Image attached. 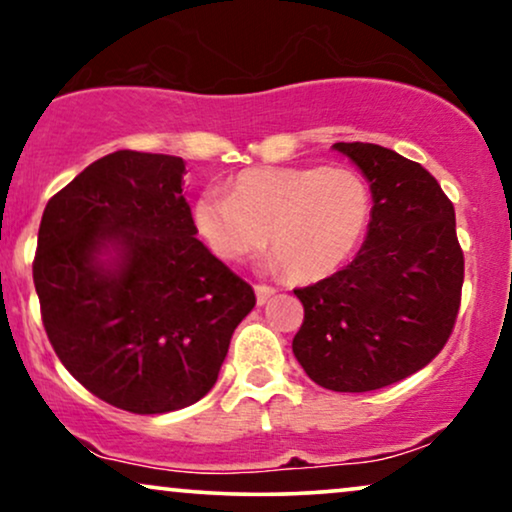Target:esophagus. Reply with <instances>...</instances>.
Here are the masks:
<instances>
[{
	"instance_id": "esophagus-1",
	"label": "esophagus",
	"mask_w": 512,
	"mask_h": 512,
	"mask_svg": "<svg viewBox=\"0 0 512 512\" xmlns=\"http://www.w3.org/2000/svg\"><path fill=\"white\" fill-rule=\"evenodd\" d=\"M254 289H256V304H258V306L268 304L270 296L275 294V289H273V287H268V285H256Z\"/></svg>"
}]
</instances>
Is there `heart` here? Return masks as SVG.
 <instances>
[{"label": "heart", "mask_w": 512, "mask_h": 512, "mask_svg": "<svg viewBox=\"0 0 512 512\" xmlns=\"http://www.w3.org/2000/svg\"><path fill=\"white\" fill-rule=\"evenodd\" d=\"M194 223L220 261L242 263L270 239V268H287L296 282H318L361 244L370 189L351 168H251L227 194L206 189L194 204Z\"/></svg>", "instance_id": "heart-1"}]
</instances>
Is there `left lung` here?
Returning a JSON list of instances; mask_svg holds the SVG:
<instances>
[{"label": "left lung", "instance_id": "obj_1", "mask_svg": "<svg viewBox=\"0 0 512 512\" xmlns=\"http://www.w3.org/2000/svg\"><path fill=\"white\" fill-rule=\"evenodd\" d=\"M370 185L368 237L339 273L294 289L304 325L292 351L332 391H372L444 349L463 287L453 204L420 163L380 144L337 142Z\"/></svg>", "mask_w": 512, "mask_h": 512}]
</instances>
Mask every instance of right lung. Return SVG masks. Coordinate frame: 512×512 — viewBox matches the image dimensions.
<instances>
[{
  "label": "right lung",
  "instance_id": "obj_1",
  "mask_svg": "<svg viewBox=\"0 0 512 512\" xmlns=\"http://www.w3.org/2000/svg\"><path fill=\"white\" fill-rule=\"evenodd\" d=\"M33 280L66 370L140 415L204 399L256 306L254 289L197 239L185 161L128 149L49 199Z\"/></svg>",
  "mask_w": 512,
  "mask_h": 512
}]
</instances>
